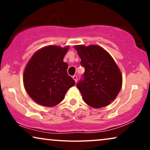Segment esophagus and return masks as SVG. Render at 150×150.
Returning <instances> with one entry per match:
<instances>
[{
    "label": "esophagus",
    "instance_id": "esophagus-1",
    "mask_svg": "<svg viewBox=\"0 0 150 150\" xmlns=\"http://www.w3.org/2000/svg\"><path fill=\"white\" fill-rule=\"evenodd\" d=\"M72 78H73V79L74 80V81L76 82H76H77V80H78V78H77L76 76H73Z\"/></svg>",
    "mask_w": 150,
    "mask_h": 150
}]
</instances>
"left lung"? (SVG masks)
<instances>
[{"label": "left lung", "instance_id": "obj_1", "mask_svg": "<svg viewBox=\"0 0 150 150\" xmlns=\"http://www.w3.org/2000/svg\"><path fill=\"white\" fill-rule=\"evenodd\" d=\"M85 67L84 80L77 84L84 102L94 108L108 106L122 86L118 65L107 51L98 45L74 46Z\"/></svg>", "mask_w": 150, "mask_h": 150}]
</instances>
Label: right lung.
<instances>
[{"mask_svg": "<svg viewBox=\"0 0 150 150\" xmlns=\"http://www.w3.org/2000/svg\"><path fill=\"white\" fill-rule=\"evenodd\" d=\"M69 48L54 45L43 47L28 61L24 71V87L36 103L48 107L57 105L75 85L67 74L68 64L63 62Z\"/></svg>", "mask_w": 150, "mask_h": 150, "instance_id": "obj_1", "label": "right lung"}]
</instances>
